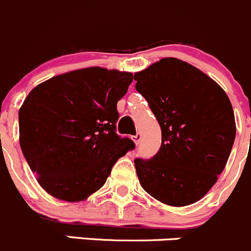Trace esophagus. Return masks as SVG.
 Wrapping results in <instances>:
<instances>
[{
  "mask_svg": "<svg viewBox=\"0 0 251 251\" xmlns=\"http://www.w3.org/2000/svg\"><path fill=\"white\" fill-rule=\"evenodd\" d=\"M131 139H133V141H134V143H135V145H139V143H140V141H141V134L140 133L135 134V135L131 136Z\"/></svg>",
  "mask_w": 251,
  "mask_h": 251,
  "instance_id": "obj_1",
  "label": "esophagus"
}]
</instances>
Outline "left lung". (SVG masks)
Segmentation results:
<instances>
[{"label":"left lung","instance_id":"8db88e82","mask_svg":"<svg viewBox=\"0 0 251 251\" xmlns=\"http://www.w3.org/2000/svg\"><path fill=\"white\" fill-rule=\"evenodd\" d=\"M134 79L162 130L156 156L134 161L140 185L168 205L196 203L218 181L231 153V101L210 77L175 58L161 59Z\"/></svg>","mask_w":251,"mask_h":251}]
</instances>
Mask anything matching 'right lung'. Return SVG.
Wrapping results in <instances>:
<instances>
[{
    "instance_id": "right-lung-1",
    "label": "right lung",
    "mask_w": 251,
    "mask_h": 251,
    "mask_svg": "<svg viewBox=\"0 0 251 251\" xmlns=\"http://www.w3.org/2000/svg\"><path fill=\"white\" fill-rule=\"evenodd\" d=\"M133 74L75 70L33 88L19 110L20 147L41 187L66 202L84 201L135 147L116 134L117 101Z\"/></svg>"
}]
</instances>
